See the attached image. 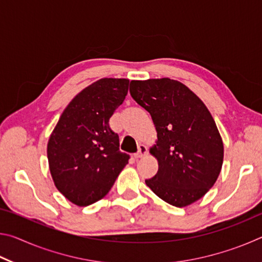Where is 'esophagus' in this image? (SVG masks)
<instances>
[{
    "instance_id": "34e87169",
    "label": "esophagus",
    "mask_w": 262,
    "mask_h": 262,
    "mask_svg": "<svg viewBox=\"0 0 262 262\" xmlns=\"http://www.w3.org/2000/svg\"><path fill=\"white\" fill-rule=\"evenodd\" d=\"M148 154V148L145 147L144 144H140L139 145V151H137L135 155H134V157L137 159V158H142L143 156H145V155Z\"/></svg>"
}]
</instances>
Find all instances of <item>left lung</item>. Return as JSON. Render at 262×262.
Instances as JSON below:
<instances>
[{
	"mask_svg": "<svg viewBox=\"0 0 262 262\" xmlns=\"http://www.w3.org/2000/svg\"><path fill=\"white\" fill-rule=\"evenodd\" d=\"M129 92L157 130L150 154L157 158L158 172L145 184L174 207L198 201L214 186L223 164V142L210 112L174 79L132 81Z\"/></svg>",
	"mask_w": 262,
	"mask_h": 262,
	"instance_id": "8db88e82",
	"label": "left lung"
}]
</instances>
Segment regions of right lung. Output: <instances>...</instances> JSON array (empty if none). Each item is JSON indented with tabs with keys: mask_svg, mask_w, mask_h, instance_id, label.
Returning a JSON list of instances; mask_svg holds the SVG:
<instances>
[{
	"mask_svg": "<svg viewBox=\"0 0 262 262\" xmlns=\"http://www.w3.org/2000/svg\"><path fill=\"white\" fill-rule=\"evenodd\" d=\"M129 79L101 78L83 89L64 108L47 144L56 188L85 207L103 199L126 166L110 118L125 100Z\"/></svg>",
	"mask_w": 262,
	"mask_h": 262,
	"instance_id": "1",
	"label": "right lung"
}]
</instances>
